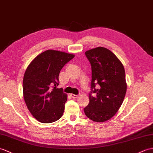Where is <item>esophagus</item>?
I'll return each instance as SVG.
<instances>
[{"instance_id": "esophagus-1", "label": "esophagus", "mask_w": 153, "mask_h": 153, "mask_svg": "<svg viewBox=\"0 0 153 153\" xmlns=\"http://www.w3.org/2000/svg\"><path fill=\"white\" fill-rule=\"evenodd\" d=\"M71 97H72V98L74 99H76L78 97H79V95H77V94H71Z\"/></svg>"}]
</instances>
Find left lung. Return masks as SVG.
Instances as JSON below:
<instances>
[{
    "instance_id": "left-lung-1",
    "label": "left lung",
    "mask_w": 153,
    "mask_h": 153,
    "mask_svg": "<svg viewBox=\"0 0 153 153\" xmlns=\"http://www.w3.org/2000/svg\"><path fill=\"white\" fill-rule=\"evenodd\" d=\"M85 53L91 65L92 79L89 103L84 112L93 121L104 122L115 115L125 98V68L114 53L105 48Z\"/></svg>"
}]
</instances>
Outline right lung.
<instances>
[{
  "mask_svg": "<svg viewBox=\"0 0 153 153\" xmlns=\"http://www.w3.org/2000/svg\"><path fill=\"white\" fill-rule=\"evenodd\" d=\"M74 57L69 53L47 50L27 67L23 77V97L28 110L38 121L53 123L62 117L67 95L62 88H57L59 76Z\"/></svg>",
  "mask_w": 153,
  "mask_h": 153,
  "instance_id": "1",
  "label": "right lung"
}]
</instances>
